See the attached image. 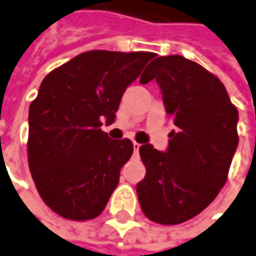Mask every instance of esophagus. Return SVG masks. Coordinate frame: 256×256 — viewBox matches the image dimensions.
<instances>
[{
    "instance_id": "esophagus-1",
    "label": "esophagus",
    "mask_w": 256,
    "mask_h": 256,
    "mask_svg": "<svg viewBox=\"0 0 256 256\" xmlns=\"http://www.w3.org/2000/svg\"><path fill=\"white\" fill-rule=\"evenodd\" d=\"M139 148H140V145L138 142H133V152H134V155L139 154Z\"/></svg>"
}]
</instances>
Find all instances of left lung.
<instances>
[{
    "instance_id": "obj_1",
    "label": "left lung",
    "mask_w": 256,
    "mask_h": 256,
    "mask_svg": "<svg viewBox=\"0 0 256 256\" xmlns=\"http://www.w3.org/2000/svg\"><path fill=\"white\" fill-rule=\"evenodd\" d=\"M152 79L176 130L166 152L151 144L139 148L146 174L136 192L150 220L173 226L204 211L226 184L239 144V112L217 76L182 56L154 60L140 83Z\"/></svg>"
}]
</instances>
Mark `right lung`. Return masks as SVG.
<instances>
[{
  "instance_id": "add662e5",
  "label": "right lung",
  "mask_w": 256,
  "mask_h": 256,
  "mask_svg": "<svg viewBox=\"0 0 256 256\" xmlns=\"http://www.w3.org/2000/svg\"><path fill=\"white\" fill-rule=\"evenodd\" d=\"M154 52L88 51L52 70L29 106V170L58 216L92 220L104 211L133 154L128 139L102 132Z\"/></svg>"
}]
</instances>
